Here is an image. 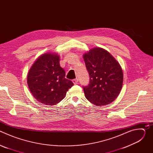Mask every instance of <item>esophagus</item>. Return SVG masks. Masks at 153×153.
I'll use <instances>...</instances> for the list:
<instances>
[{"label":"esophagus","mask_w":153,"mask_h":153,"mask_svg":"<svg viewBox=\"0 0 153 153\" xmlns=\"http://www.w3.org/2000/svg\"><path fill=\"white\" fill-rule=\"evenodd\" d=\"M78 79H73V83L74 84V85H76V84H77V83H78Z\"/></svg>","instance_id":"esophagus-1"}]
</instances>
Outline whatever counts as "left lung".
I'll list each match as a JSON object with an SVG mask.
<instances>
[{"label":"left lung","mask_w":153,"mask_h":153,"mask_svg":"<svg viewBox=\"0 0 153 153\" xmlns=\"http://www.w3.org/2000/svg\"><path fill=\"white\" fill-rule=\"evenodd\" d=\"M90 74V84L83 87L87 100L96 106L113 102L120 93L123 75L119 63L108 51L93 48L83 55Z\"/></svg>","instance_id":"8db88e82"}]
</instances>
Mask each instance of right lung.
I'll list each match as a JSON object with an SVG mask.
<instances>
[{"mask_svg": "<svg viewBox=\"0 0 153 153\" xmlns=\"http://www.w3.org/2000/svg\"><path fill=\"white\" fill-rule=\"evenodd\" d=\"M60 57L51 52L42 54L34 62L27 75V83L33 97L45 105H54L74 85L65 78L60 66Z\"/></svg>", "mask_w": 153, "mask_h": 153, "instance_id": "add662e5", "label": "right lung"}]
</instances>
